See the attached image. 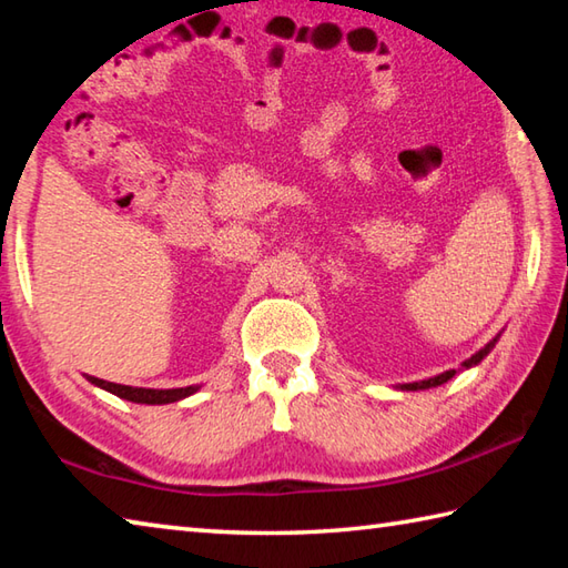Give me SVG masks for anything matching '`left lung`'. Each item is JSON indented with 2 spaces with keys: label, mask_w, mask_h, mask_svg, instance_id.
<instances>
[{
  "label": "left lung",
  "mask_w": 568,
  "mask_h": 568,
  "mask_svg": "<svg viewBox=\"0 0 568 568\" xmlns=\"http://www.w3.org/2000/svg\"><path fill=\"white\" fill-rule=\"evenodd\" d=\"M494 345H497V337H494L491 343L484 345L477 355H471V357L467 359V363H464V367H474V365H479L481 359L491 353V347H494ZM455 373H457V369H447V373H442V375H437V377H429V379H422V383H409V385H402V389H429V387L445 385L447 379L455 377Z\"/></svg>",
  "instance_id": "1"
}]
</instances>
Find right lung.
<instances>
[{
    "label": "right lung",
    "mask_w": 568,
    "mask_h": 568,
    "mask_svg": "<svg viewBox=\"0 0 568 568\" xmlns=\"http://www.w3.org/2000/svg\"><path fill=\"white\" fill-rule=\"evenodd\" d=\"M89 383L111 392V395H116L121 399L139 402V405H169V402H179L199 389L195 385L193 387H176V389H146V387H129V385L106 383V379H99V377H89Z\"/></svg>",
    "instance_id": "add662e5"
}]
</instances>
